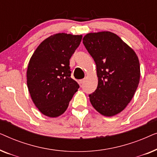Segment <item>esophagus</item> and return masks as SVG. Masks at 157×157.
Segmentation results:
<instances>
[{
    "label": "esophagus",
    "instance_id": "34e87169",
    "mask_svg": "<svg viewBox=\"0 0 157 157\" xmlns=\"http://www.w3.org/2000/svg\"><path fill=\"white\" fill-rule=\"evenodd\" d=\"M84 79H81V80H79L78 81V83H79V84H80L81 86V85H82L83 84V82H84Z\"/></svg>",
    "mask_w": 157,
    "mask_h": 157
}]
</instances>
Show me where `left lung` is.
Instances as JSON below:
<instances>
[{
    "label": "left lung",
    "mask_w": 157,
    "mask_h": 157,
    "mask_svg": "<svg viewBox=\"0 0 157 157\" xmlns=\"http://www.w3.org/2000/svg\"><path fill=\"white\" fill-rule=\"evenodd\" d=\"M83 44L96 64V91L89 96L101 114L112 117L132 99L140 78V66L134 51L119 36L109 31L88 33Z\"/></svg>",
    "instance_id": "left-lung-1"
}]
</instances>
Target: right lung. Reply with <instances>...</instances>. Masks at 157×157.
Listing matches in <instances>:
<instances>
[{"instance_id":"add662e5","label":"right lung","mask_w":157,"mask_h":157,"mask_svg":"<svg viewBox=\"0 0 157 157\" xmlns=\"http://www.w3.org/2000/svg\"><path fill=\"white\" fill-rule=\"evenodd\" d=\"M82 36L57 33L44 40L32 55L27 85L32 100L43 114L56 117L65 112L79 85L71 78L69 60Z\"/></svg>"}]
</instances>
